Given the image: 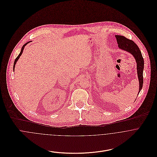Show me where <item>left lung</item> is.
I'll return each mask as SVG.
<instances>
[{"label": "left lung", "mask_w": 157, "mask_h": 157, "mask_svg": "<svg viewBox=\"0 0 157 157\" xmlns=\"http://www.w3.org/2000/svg\"><path fill=\"white\" fill-rule=\"evenodd\" d=\"M117 44L118 45V47L123 49L124 51H126L131 54H132L135 59V60L136 62V69H137V74L140 83V88H139V92H140L141 90L143 88V69H144V59L143 58L141 52L138 48V46L136 45L134 41L132 40L128 39L124 36H119V35H115V36Z\"/></svg>", "instance_id": "left-lung-1"}]
</instances>
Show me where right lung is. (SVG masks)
Masks as SVG:
<instances>
[{
  "mask_svg": "<svg viewBox=\"0 0 157 157\" xmlns=\"http://www.w3.org/2000/svg\"><path fill=\"white\" fill-rule=\"evenodd\" d=\"M29 42H27V43H26L25 45H23V46H22V49H21V52H20V54H19V56L16 57V59H15V60H14V66H13V70L14 71V67H15V65H16V62H17V61L18 60V59H19V57H20V56L22 55V54L23 52V49H24V48H25V46H26V45H27L28 44Z\"/></svg>",
  "mask_w": 157,
  "mask_h": 157,
  "instance_id": "add662e5",
  "label": "right lung"
}]
</instances>
